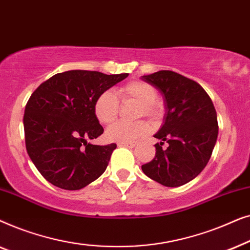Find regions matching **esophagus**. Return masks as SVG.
I'll use <instances>...</instances> for the list:
<instances>
[{
    "label": "esophagus",
    "instance_id": "1",
    "mask_svg": "<svg viewBox=\"0 0 250 250\" xmlns=\"http://www.w3.org/2000/svg\"><path fill=\"white\" fill-rule=\"evenodd\" d=\"M136 141H132V142H121L119 143L118 146H127V148H134V146H136Z\"/></svg>",
    "mask_w": 250,
    "mask_h": 250
}]
</instances>
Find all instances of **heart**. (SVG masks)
Instances as JSON below:
<instances>
[{
  "instance_id": "obj_1",
  "label": "heart",
  "mask_w": 250,
  "mask_h": 250,
  "mask_svg": "<svg viewBox=\"0 0 250 250\" xmlns=\"http://www.w3.org/2000/svg\"><path fill=\"white\" fill-rule=\"evenodd\" d=\"M157 90L151 84L141 80L127 82L117 88L116 95L110 91H104L98 95L94 101L95 117L101 124H110L117 118L119 112V102L125 104L127 101L139 102L136 117H145L157 121L164 114L163 102L157 98ZM149 132V126L146 122L135 123L117 122L107 129V138L111 141L132 142Z\"/></svg>"
}]
</instances>
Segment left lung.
Returning a JSON list of instances; mask_svg holds the SVG:
<instances>
[{
	"label": "left lung",
	"mask_w": 250,
	"mask_h": 250,
	"mask_svg": "<svg viewBox=\"0 0 250 250\" xmlns=\"http://www.w3.org/2000/svg\"><path fill=\"white\" fill-rule=\"evenodd\" d=\"M164 95L166 117L155 134L156 155L142 165L146 176L165 187H180L193 180L207 165L218 134L213 101L200 84L172 70L145 75ZM166 142L167 148H162Z\"/></svg>",
	"instance_id": "obj_1"
}]
</instances>
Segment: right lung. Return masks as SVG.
<instances>
[{"instance_id": "obj_1", "label": "right lung", "mask_w": 250, "mask_h": 250, "mask_svg": "<svg viewBox=\"0 0 250 250\" xmlns=\"http://www.w3.org/2000/svg\"><path fill=\"white\" fill-rule=\"evenodd\" d=\"M127 76L68 70L53 75L30 95L23 115L26 149L51 184L80 190L107 168L117 146L87 143L104 133L93 105L101 92Z\"/></svg>"}]
</instances>
